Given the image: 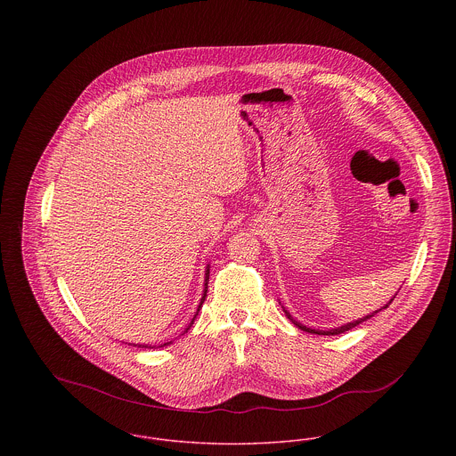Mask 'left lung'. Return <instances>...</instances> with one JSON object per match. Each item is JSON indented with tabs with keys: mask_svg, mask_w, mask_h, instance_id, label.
<instances>
[{
	"mask_svg": "<svg viewBox=\"0 0 456 456\" xmlns=\"http://www.w3.org/2000/svg\"><path fill=\"white\" fill-rule=\"evenodd\" d=\"M393 298H395V297H393ZM393 298H391V300H393ZM391 300L387 304V305H385V307H388V305H390ZM379 311H381V309H379ZM379 311H376V313H372V314H369V316H365V318H362V320H356V322H353V323L338 326V328H333V330H328V331H323V330H313V328H307V326L300 325V323H297V322L291 318V314H289V313H286V311H284V313H286V316H288L295 325L298 326L300 330H304V331L318 333V335H338V333H344V331H347V330H351V328H354V326L360 325V323H363V322H367V320H370V318H372V316H376Z\"/></svg>",
	"mask_w": 456,
	"mask_h": 456,
	"instance_id": "left-lung-1",
	"label": "left lung"
}]
</instances>
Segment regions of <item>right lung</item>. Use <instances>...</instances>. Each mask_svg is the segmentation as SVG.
Instances as JSON below:
<instances>
[{"mask_svg":"<svg viewBox=\"0 0 456 456\" xmlns=\"http://www.w3.org/2000/svg\"><path fill=\"white\" fill-rule=\"evenodd\" d=\"M207 284H208V266H207V270H205V289H203V297H201V300H200V305H198V311H200V307H201V304L205 302V297H207ZM198 316V313L195 314V318ZM195 318H193V322H195ZM193 322L190 323V326L193 325ZM190 326H188V330H190ZM163 346H167V344H163ZM140 347V346H138ZM142 347H147V346H142ZM161 347V346H159Z\"/></svg>","mask_w":456,"mask_h":456,"instance_id":"obj_1","label":"right lung"}]
</instances>
